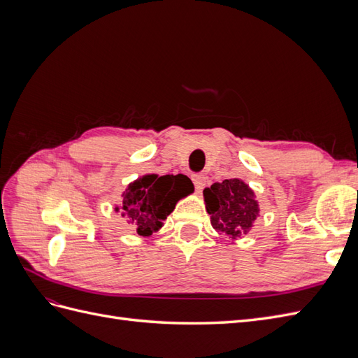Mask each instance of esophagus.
<instances>
[{
	"label": "esophagus",
	"mask_w": 358,
	"mask_h": 358,
	"mask_svg": "<svg viewBox=\"0 0 358 358\" xmlns=\"http://www.w3.org/2000/svg\"><path fill=\"white\" fill-rule=\"evenodd\" d=\"M192 182H194V187H196V189L201 191L206 185V176L204 175H194Z\"/></svg>",
	"instance_id": "esophagus-1"
}]
</instances>
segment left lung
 Returning a JSON list of instances; mask_svg holds the SVG:
<instances>
[{"label":"left lung","mask_w":358,"mask_h":358,"mask_svg":"<svg viewBox=\"0 0 358 358\" xmlns=\"http://www.w3.org/2000/svg\"><path fill=\"white\" fill-rule=\"evenodd\" d=\"M206 210L210 215L213 229L236 239L252 229L259 213L254 191L241 179L215 182L203 191Z\"/></svg>","instance_id":"8db88e82"}]
</instances>
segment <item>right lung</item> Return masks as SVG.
Listing matches in <instances>:
<instances>
[{"instance_id": "add662e5", "label": "right lung", "mask_w": 358, "mask_h": 358, "mask_svg": "<svg viewBox=\"0 0 358 358\" xmlns=\"http://www.w3.org/2000/svg\"><path fill=\"white\" fill-rule=\"evenodd\" d=\"M192 191V182L185 175H145L129 183L122 194V206L115 210H121L138 236H150L161 229L176 203Z\"/></svg>"}]
</instances>
